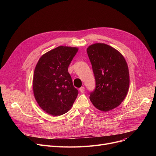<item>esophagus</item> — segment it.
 Here are the masks:
<instances>
[{"mask_svg":"<svg viewBox=\"0 0 156 156\" xmlns=\"http://www.w3.org/2000/svg\"><path fill=\"white\" fill-rule=\"evenodd\" d=\"M79 90H80L81 93H83V92H85V87H81V88H80Z\"/></svg>","mask_w":156,"mask_h":156,"instance_id":"esophagus-1","label":"esophagus"}]
</instances>
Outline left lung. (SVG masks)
Listing matches in <instances>:
<instances>
[{"instance_id":"obj_1","label":"left lung","mask_w":156,"mask_h":156,"mask_svg":"<svg viewBox=\"0 0 156 156\" xmlns=\"http://www.w3.org/2000/svg\"><path fill=\"white\" fill-rule=\"evenodd\" d=\"M87 52L95 80L90 101L102 111L116 108L125 99L129 85L128 67L124 57L116 49L101 43L90 45Z\"/></svg>"}]
</instances>
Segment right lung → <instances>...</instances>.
Returning <instances> with one entry per match:
<instances>
[{"instance_id": "add662e5", "label": "right lung", "mask_w": 156, "mask_h": 156, "mask_svg": "<svg viewBox=\"0 0 156 156\" xmlns=\"http://www.w3.org/2000/svg\"><path fill=\"white\" fill-rule=\"evenodd\" d=\"M78 48L59 46L40 57L34 71L33 89L35 99L47 113L60 116L72 107L78 94L68 66Z\"/></svg>"}]
</instances>
